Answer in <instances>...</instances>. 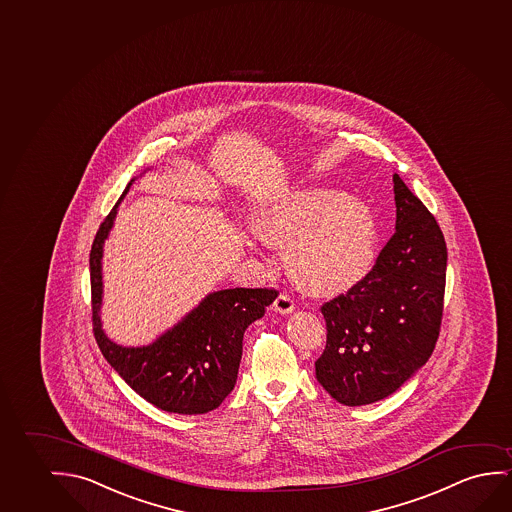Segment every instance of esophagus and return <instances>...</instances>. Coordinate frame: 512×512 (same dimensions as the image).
Returning <instances> with one entry per match:
<instances>
[{"label":"esophagus","instance_id":"34e87169","mask_svg":"<svg viewBox=\"0 0 512 512\" xmlns=\"http://www.w3.org/2000/svg\"><path fill=\"white\" fill-rule=\"evenodd\" d=\"M274 310L279 312V314H291L295 310V302H293V298L288 293H281V295L275 298Z\"/></svg>","mask_w":512,"mask_h":512}]
</instances>
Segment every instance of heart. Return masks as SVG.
<instances>
[{
	"instance_id": "obj_1",
	"label": "heart",
	"mask_w": 512,
	"mask_h": 512,
	"mask_svg": "<svg viewBox=\"0 0 512 512\" xmlns=\"http://www.w3.org/2000/svg\"><path fill=\"white\" fill-rule=\"evenodd\" d=\"M263 242L289 245L296 281L317 295H335L374 267L379 224L360 198L330 188L296 189L267 203L256 221Z\"/></svg>"
}]
</instances>
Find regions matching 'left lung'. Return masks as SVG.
I'll return each mask as SVG.
<instances>
[{
  "mask_svg": "<svg viewBox=\"0 0 512 512\" xmlns=\"http://www.w3.org/2000/svg\"><path fill=\"white\" fill-rule=\"evenodd\" d=\"M396 224L374 268L321 307L326 347L316 377L340 404L395 393L432 356L446 289V240L418 196L393 175Z\"/></svg>",
  "mask_w": 512,
  "mask_h": 512,
  "instance_id": "8db88e82",
  "label": "left lung"
}]
</instances>
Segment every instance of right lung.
Returning a JSON list of instances; mask_svg holds the SVG:
<instances>
[{"label": "right lung", "mask_w": 512, "mask_h": 512, "mask_svg": "<svg viewBox=\"0 0 512 512\" xmlns=\"http://www.w3.org/2000/svg\"><path fill=\"white\" fill-rule=\"evenodd\" d=\"M131 182L100 224L89 254L94 339L110 367L149 404L189 416L214 411L235 388L247 326L263 317L279 293L267 288L214 291L149 346L112 342L101 330V258Z\"/></svg>", "instance_id": "1"}]
</instances>
